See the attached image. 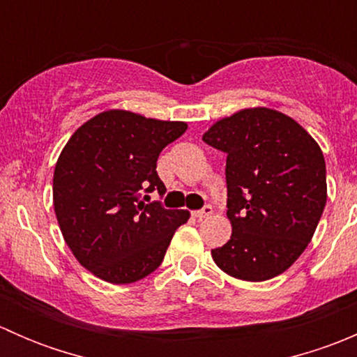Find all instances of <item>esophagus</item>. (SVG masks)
Masks as SVG:
<instances>
[{
    "mask_svg": "<svg viewBox=\"0 0 357 357\" xmlns=\"http://www.w3.org/2000/svg\"><path fill=\"white\" fill-rule=\"evenodd\" d=\"M212 214V207L211 205H205L204 208H202V211H197V212H193V215H195L197 219H205V218H208V215Z\"/></svg>",
    "mask_w": 357,
    "mask_h": 357,
    "instance_id": "1",
    "label": "esophagus"
}]
</instances>
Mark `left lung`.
Wrapping results in <instances>:
<instances>
[{
  "instance_id": "obj_1",
  "label": "left lung",
  "mask_w": 357,
  "mask_h": 357,
  "mask_svg": "<svg viewBox=\"0 0 357 357\" xmlns=\"http://www.w3.org/2000/svg\"><path fill=\"white\" fill-rule=\"evenodd\" d=\"M226 155L231 238L212 250L229 276L264 282L290 268L326 204L321 149L298 122L255 107L221 119L202 136Z\"/></svg>"
}]
</instances>
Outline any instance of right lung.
Returning a JSON list of instances; mask_svg holds the SVG:
<instances>
[{
    "label": "right lung",
    "mask_w": 357,
    "mask_h": 357,
    "mask_svg": "<svg viewBox=\"0 0 357 357\" xmlns=\"http://www.w3.org/2000/svg\"><path fill=\"white\" fill-rule=\"evenodd\" d=\"M186 128L107 110L63 146L53 174L60 231L79 264L103 282L126 285L155 271L174 231L188 221V211L164 208L149 197L165 193L157 158Z\"/></svg>",
    "instance_id": "right-lung-1"
}]
</instances>
